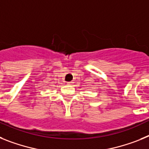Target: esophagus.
<instances>
[{
    "mask_svg": "<svg viewBox=\"0 0 149 149\" xmlns=\"http://www.w3.org/2000/svg\"><path fill=\"white\" fill-rule=\"evenodd\" d=\"M72 83H73V82H67V85H72Z\"/></svg>",
    "mask_w": 149,
    "mask_h": 149,
    "instance_id": "esophagus-1",
    "label": "esophagus"
}]
</instances>
